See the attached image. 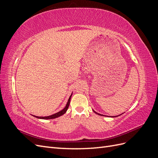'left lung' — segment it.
<instances>
[{
    "instance_id": "1",
    "label": "left lung",
    "mask_w": 158,
    "mask_h": 158,
    "mask_svg": "<svg viewBox=\"0 0 158 158\" xmlns=\"http://www.w3.org/2000/svg\"><path fill=\"white\" fill-rule=\"evenodd\" d=\"M93 111H94V110H93ZM94 113H96V114H99V115H103V114H99V113H97V112H95V111H94ZM103 116H104V115H103ZM119 116V115H118ZM115 117H117V116H115Z\"/></svg>"
}]
</instances>
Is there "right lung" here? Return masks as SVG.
<instances>
[{
	"label": "right lung",
	"mask_w": 158,
	"mask_h": 158,
	"mask_svg": "<svg viewBox=\"0 0 158 158\" xmlns=\"http://www.w3.org/2000/svg\"><path fill=\"white\" fill-rule=\"evenodd\" d=\"M72 95H73V94H72L70 95V98H69V100H68V102H67V103H66L65 107H64L63 110H61L60 111H59V112H58V113H55V114H51V115H50V116H47V117H37V116H34V115H33V116L36 117V118H41V119H52V118H55L59 117H60V116H61V115H63V114H64L66 112V111H67V109H68V108H69V107L70 102V99H71Z\"/></svg>",
	"instance_id": "right-lung-1"
}]
</instances>
